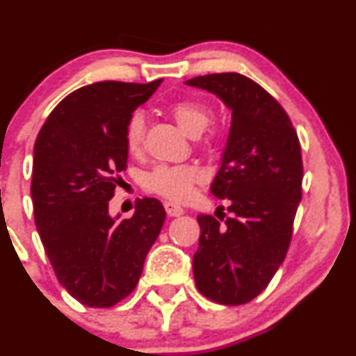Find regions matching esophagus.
Instances as JSON below:
<instances>
[{
	"instance_id": "obj_1",
	"label": "esophagus",
	"mask_w": 356,
	"mask_h": 356,
	"mask_svg": "<svg viewBox=\"0 0 356 356\" xmlns=\"http://www.w3.org/2000/svg\"><path fill=\"white\" fill-rule=\"evenodd\" d=\"M164 207H165L167 216H170V218H179V216L184 214L182 207L177 206V204L172 202V201H165L164 202Z\"/></svg>"
}]
</instances>
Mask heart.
Returning <instances> with one entry per match:
<instances>
[{"mask_svg": "<svg viewBox=\"0 0 356 356\" xmlns=\"http://www.w3.org/2000/svg\"><path fill=\"white\" fill-rule=\"evenodd\" d=\"M170 113L175 118L181 129L191 137L199 136L211 118V110L206 104L197 100H179L170 105ZM145 136V120L142 113H134L127 124L125 130V145L130 154L140 152L144 145ZM211 144V138H207ZM202 181V172L197 167L189 164L169 165L161 164L150 170L144 179V187L149 192L170 199V201L181 202L186 201L194 191V186Z\"/></svg>", "mask_w": 356, "mask_h": 356, "instance_id": "heart-1", "label": "heart"}]
</instances>
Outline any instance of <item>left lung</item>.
Wrapping results in <instances>:
<instances>
[{"label": "left lung", "mask_w": 356, "mask_h": 356, "mask_svg": "<svg viewBox=\"0 0 356 356\" xmlns=\"http://www.w3.org/2000/svg\"><path fill=\"white\" fill-rule=\"evenodd\" d=\"M186 85L206 90L231 110L211 192L229 201L232 216L224 224L197 216L195 286L220 305H244L266 288L288 252L303 182L300 140L283 107L241 73L195 76Z\"/></svg>", "instance_id": "left-lung-1"}]
</instances>
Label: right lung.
<instances>
[{"mask_svg": "<svg viewBox=\"0 0 356 356\" xmlns=\"http://www.w3.org/2000/svg\"><path fill=\"white\" fill-rule=\"evenodd\" d=\"M161 81H99L75 90L36 137V229L60 284L90 308H108L134 291L165 220L154 197L137 199L130 219L108 212L118 174L127 169V124Z\"/></svg>", "mask_w": 356, "mask_h": 356, "instance_id": "add662e5", "label": "right lung"}]
</instances>
